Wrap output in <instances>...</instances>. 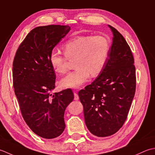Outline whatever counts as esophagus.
I'll return each instance as SVG.
<instances>
[{"label":"esophagus","instance_id":"34e87169","mask_svg":"<svg viewBox=\"0 0 155 155\" xmlns=\"http://www.w3.org/2000/svg\"><path fill=\"white\" fill-rule=\"evenodd\" d=\"M78 99H79V96H78V94L77 93L74 92V100H78Z\"/></svg>","mask_w":155,"mask_h":155}]
</instances>
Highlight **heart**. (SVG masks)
Returning a JSON list of instances; mask_svg holds the SVG:
<instances>
[{
	"mask_svg": "<svg viewBox=\"0 0 155 155\" xmlns=\"http://www.w3.org/2000/svg\"><path fill=\"white\" fill-rule=\"evenodd\" d=\"M64 55L55 51L49 54V61L58 74L68 70V60L74 61L75 69L60 81L62 87L76 88L85 83L90 77L99 75L108 59L110 43L105 36L81 35L67 41L62 46Z\"/></svg>",
	"mask_w": 155,
	"mask_h": 155,
	"instance_id": "obj_1",
	"label": "heart"
}]
</instances>
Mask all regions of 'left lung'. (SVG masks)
<instances>
[{
	"mask_svg": "<svg viewBox=\"0 0 155 155\" xmlns=\"http://www.w3.org/2000/svg\"><path fill=\"white\" fill-rule=\"evenodd\" d=\"M108 59L95 81L79 91L85 122L91 134L109 137L127 118L136 91L134 59L130 46L115 28Z\"/></svg>",
	"mask_w": 155,
	"mask_h": 155,
	"instance_id": "obj_1",
	"label": "left lung"
}]
</instances>
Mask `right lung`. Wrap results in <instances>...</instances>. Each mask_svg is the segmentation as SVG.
<instances>
[{
    "mask_svg": "<svg viewBox=\"0 0 155 155\" xmlns=\"http://www.w3.org/2000/svg\"><path fill=\"white\" fill-rule=\"evenodd\" d=\"M69 30L67 25L35 27L20 44L12 64L14 90L23 118L34 133L47 139L64 132L65 110L74 97L69 88L51 94L56 76L49 54Z\"/></svg>",
    "mask_w": 155,
    "mask_h": 155,
    "instance_id": "obj_1",
    "label": "right lung"
}]
</instances>
